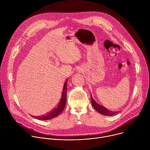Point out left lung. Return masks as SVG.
Wrapping results in <instances>:
<instances>
[{"mask_svg":"<svg viewBox=\"0 0 150 150\" xmlns=\"http://www.w3.org/2000/svg\"><path fill=\"white\" fill-rule=\"evenodd\" d=\"M91 103L93 106V108L100 113L105 115V116H112L115 115L117 114V113L116 112H112L108 109H107L105 107L103 106L102 105L100 104L99 103L95 101V100L93 99L92 96H91Z\"/></svg>","mask_w":150,"mask_h":150,"instance_id":"left-lung-1","label":"left lung"}]
</instances>
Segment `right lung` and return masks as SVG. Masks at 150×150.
<instances>
[{
    "label": "right lung",
    "mask_w": 150,
    "mask_h": 150,
    "mask_svg": "<svg viewBox=\"0 0 150 150\" xmlns=\"http://www.w3.org/2000/svg\"><path fill=\"white\" fill-rule=\"evenodd\" d=\"M68 80H67L64 83V86L62 91V93L61 95V98L57 103V104L56 105L55 108L52 109L50 112H48L47 114H45L44 115H42L41 116L35 117V118L39 119V120H49L52 119L53 118H54L59 116L61 112L65 109L66 102H67V85Z\"/></svg>",
    "instance_id": "add662e5"
}]
</instances>
